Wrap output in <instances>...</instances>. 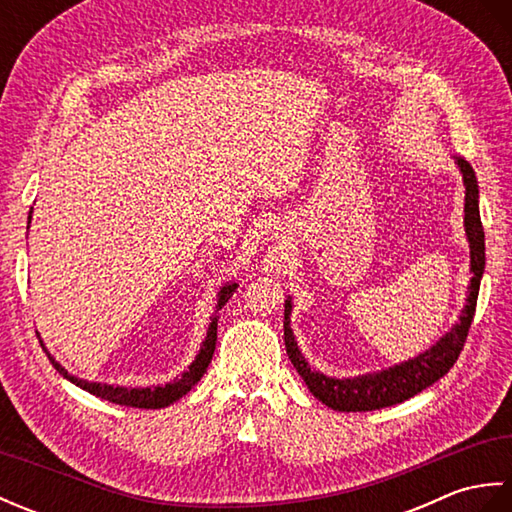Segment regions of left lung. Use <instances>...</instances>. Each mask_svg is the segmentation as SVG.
Instances as JSON below:
<instances>
[{
	"mask_svg": "<svg viewBox=\"0 0 512 512\" xmlns=\"http://www.w3.org/2000/svg\"><path fill=\"white\" fill-rule=\"evenodd\" d=\"M458 165L462 169L464 187H466V204H464V226L466 235H469L471 244V290L469 299H466V308L460 317V323L444 336L440 343L431 347L429 352L420 354L409 363L396 365L385 372L358 376V378H328L319 372L310 369L306 358L301 356L299 347L295 343V336L290 330V301H286L284 310V341L288 358L295 365L301 378L306 380L308 389L314 398H319L323 405H328L336 411H374L391 407L396 402L407 400L411 396L420 394L422 389L436 383L458 361L460 352L464 350L466 336L475 317L477 306V292H480V279L484 273V226L480 220V189H477V178L473 167L464 158H458Z\"/></svg>",
	"mask_w": 512,
	"mask_h": 512,
	"instance_id": "8db88e82",
	"label": "left lung"
}]
</instances>
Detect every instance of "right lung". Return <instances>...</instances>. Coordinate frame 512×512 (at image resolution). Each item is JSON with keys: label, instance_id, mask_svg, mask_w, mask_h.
<instances>
[{"label": "right lung", "instance_id": "obj_1", "mask_svg": "<svg viewBox=\"0 0 512 512\" xmlns=\"http://www.w3.org/2000/svg\"><path fill=\"white\" fill-rule=\"evenodd\" d=\"M235 288H237V284H228L220 290V299H217V310H222L224 303L231 299ZM215 341H217V317L211 321L209 332H206V339L202 343V350H200L198 356H195V361L187 369V372H184L180 378L173 380V383H167L165 387H147V389H129V387H114V385H103V383H88V380L70 376L57 361H54L52 356H48V358H50V363L57 367L59 374H63L65 378L72 380L74 385H79L81 389L90 391V394H94V396L116 402V405H125V407L160 409V407H167V405H171V402H176L178 398H182L204 376L206 367H209L213 352H215Z\"/></svg>", "mask_w": 512, "mask_h": 512}]
</instances>
